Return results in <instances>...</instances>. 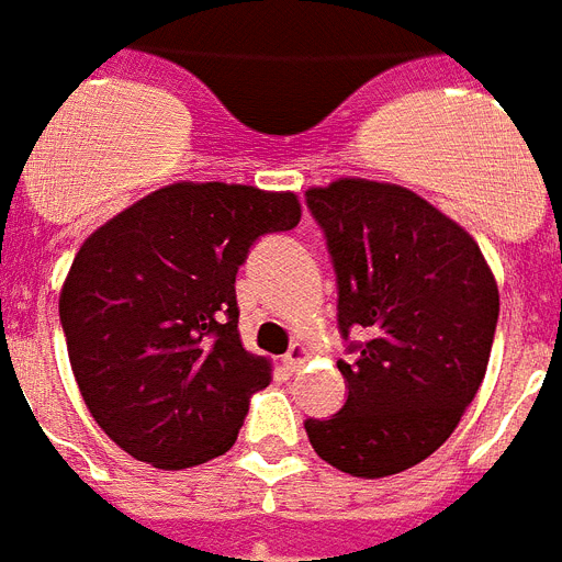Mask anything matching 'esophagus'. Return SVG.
Segmentation results:
<instances>
[{
	"instance_id": "34e87169",
	"label": "esophagus",
	"mask_w": 562,
	"mask_h": 562,
	"mask_svg": "<svg viewBox=\"0 0 562 562\" xmlns=\"http://www.w3.org/2000/svg\"><path fill=\"white\" fill-rule=\"evenodd\" d=\"M310 359V348L304 342H295L293 348H290V351L284 353V366H286V371H299V368L304 366V362H307Z\"/></svg>"
}]
</instances>
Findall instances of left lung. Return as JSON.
Wrapping results in <instances>:
<instances>
[{"label": "left lung", "mask_w": 562, "mask_h": 562, "mask_svg": "<svg viewBox=\"0 0 562 562\" xmlns=\"http://www.w3.org/2000/svg\"><path fill=\"white\" fill-rule=\"evenodd\" d=\"M339 284V327H362L336 362L348 401L304 429L322 461L357 479L420 464L473 403L499 318V286L473 235L415 191L342 177L307 188Z\"/></svg>", "instance_id": "obj_1"}]
</instances>
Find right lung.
<instances>
[{
    "instance_id": "right-lung-1",
    "label": "right lung",
    "mask_w": 562,
    "mask_h": 562,
    "mask_svg": "<svg viewBox=\"0 0 562 562\" xmlns=\"http://www.w3.org/2000/svg\"><path fill=\"white\" fill-rule=\"evenodd\" d=\"M293 191L173 182L83 240L60 290L89 415L121 450L186 470L232 450L272 362L246 351L235 276L267 232L299 226Z\"/></svg>"
}]
</instances>
